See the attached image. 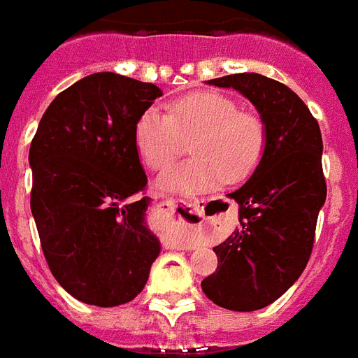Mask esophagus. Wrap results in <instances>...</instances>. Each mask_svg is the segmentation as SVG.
Wrapping results in <instances>:
<instances>
[{
  "label": "esophagus",
  "instance_id": "esophagus-1",
  "mask_svg": "<svg viewBox=\"0 0 358 358\" xmlns=\"http://www.w3.org/2000/svg\"><path fill=\"white\" fill-rule=\"evenodd\" d=\"M217 204H219V200L215 199H191V200H167V206H171V208H182L185 211V213H189L191 217H194L196 220H206L208 219V215H206V211L208 209H213L217 208ZM171 248H182V250H189V248H194V246H199V243H194V241H174V243H171Z\"/></svg>",
  "mask_w": 358,
  "mask_h": 358
}]
</instances>
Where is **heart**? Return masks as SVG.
<instances>
[{"label":"heart","mask_w":358,"mask_h":358,"mask_svg":"<svg viewBox=\"0 0 358 358\" xmlns=\"http://www.w3.org/2000/svg\"><path fill=\"white\" fill-rule=\"evenodd\" d=\"M196 158L171 165L158 185L176 193H200L226 180L239 182L257 169L266 149V124L254 112L219 92H193L169 104L167 112L145 110L136 124V147L152 171L167 167L193 138Z\"/></svg>","instance_id":"b5f03b06"}]
</instances>
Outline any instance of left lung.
I'll return each instance as SVG.
<instances>
[{"instance_id": "1", "label": "left lung", "mask_w": 358, "mask_h": 358, "mask_svg": "<svg viewBox=\"0 0 358 358\" xmlns=\"http://www.w3.org/2000/svg\"><path fill=\"white\" fill-rule=\"evenodd\" d=\"M208 83L252 101L266 124V149L248 182L229 194L241 228L213 248L219 266L202 290L224 309L257 310L283 296L309 263L327 194L322 132L307 104L274 78L237 73Z\"/></svg>"}]
</instances>
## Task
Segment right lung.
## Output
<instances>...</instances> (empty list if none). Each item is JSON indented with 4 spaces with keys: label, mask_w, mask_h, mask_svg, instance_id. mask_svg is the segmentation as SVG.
<instances>
[{
    "label": "right lung",
    "mask_w": 358,
    "mask_h": 358,
    "mask_svg": "<svg viewBox=\"0 0 358 358\" xmlns=\"http://www.w3.org/2000/svg\"><path fill=\"white\" fill-rule=\"evenodd\" d=\"M162 90L94 73L49 104L31 141V211L55 280L88 305L134 300L159 243L145 224L149 196L136 124Z\"/></svg>",
    "instance_id": "right-lung-1"
}]
</instances>
